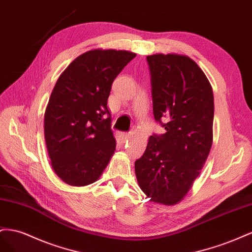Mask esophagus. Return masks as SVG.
Here are the masks:
<instances>
[{"mask_svg": "<svg viewBox=\"0 0 252 252\" xmlns=\"http://www.w3.org/2000/svg\"><path fill=\"white\" fill-rule=\"evenodd\" d=\"M132 136H133V133H124V134H122V137L125 138V140L130 139Z\"/></svg>", "mask_w": 252, "mask_h": 252, "instance_id": "esophagus-1", "label": "esophagus"}]
</instances>
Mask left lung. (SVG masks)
<instances>
[{
	"label": "left lung",
	"mask_w": 252,
	"mask_h": 252,
	"mask_svg": "<svg viewBox=\"0 0 252 252\" xmlns=\"http://www.w3.org/2000/svg\"><path fill=\"white\" fill-rule=\"evenodd\" d=\"M147 60L154 118L166 133L150 136L146 152L135 161V174L151 202L171 206L188 194L210 153L213 91L188 56L155 54Z\"/></svg>",
	"instance_id": "8db88e82"
}]
</instances>
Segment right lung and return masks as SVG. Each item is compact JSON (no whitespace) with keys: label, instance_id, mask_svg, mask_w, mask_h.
I'll return each instance as SVG.
<instances>
[{"label":"right lung","instance_id":"obj_1","mask_svg":"<svg viewBox=\"0 0 252 252\" xmlns=\"http://www.w3.org/2000/svg\"><path fill=\"white\" fill-rule=\"evenodd\" d=\"M135 53L92 49L71 62L57 80L44 114L52 167L73 187L95 183L116 150L107 109L112 83Z\"/></svg>","mask_w":252,"mask_h":252}]
</instances>
